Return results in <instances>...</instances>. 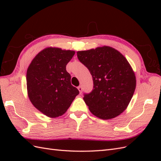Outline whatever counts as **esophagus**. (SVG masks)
<instances>
[{"mask_svg":"<svg viewBox=\"0 0 161 161\" xmlns=\"http://www.w3.org/2000/svg\"><path fill=\"white\" fill-rule=\"evenodd\" d=\"M77 88H78V90H79V91H80V93H82V89H83L82 87H81V86H78V87H77Z\"/></svg>","mask_w":161,"mask_h":161,"instance_id":"1","label":"esophagus"}]
</instances>
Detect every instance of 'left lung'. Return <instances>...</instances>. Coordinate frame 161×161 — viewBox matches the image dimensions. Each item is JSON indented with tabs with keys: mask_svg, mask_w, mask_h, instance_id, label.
Here are the masks:
<instances>
[{
	"mask_svg": "<svg viewBox=\"0 0 161 161\" xmlns=\"http://www.w3.org/2000/svg\"><path fill=\"white\" fill-rule=\"evenodd\" d=\"M77 54L93 77V90L84 93L90 111L104 119L122 114L131 100L136 84L135 74L126 58L108 46L78 51Z\"/></svg>",
	"mask_w": 161,
	"mask_h": 161,
	"instance_id": "8db88e82",
	"label": "left lung"
}]
</instances>
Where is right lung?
<instances>
[{
	"mask_svg": "<svg viewBox=\"0 0 161 161\" xmlns=\"http://www.w3.org/2000/svg\"><path fill=\"white\" fill-rule=\"evenodd\" d=\"M75 51L47 47L35 57L27 70V88L30 101L43 114L56 118L66 113L80 93L71 85L66 65Z\"/></svg>",
	"mask_w": 161,
	"mask_h": 161,
	"instance_id": "obj_1",
	"label": "right lung"
}]
</instances>
